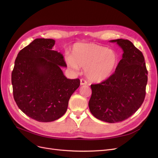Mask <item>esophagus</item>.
<instances>
[{"label":"esophagus","mask_w":158,"mask_h":158,"mask_svg":"<svg viewBox=\"0 0 158 158\" xmlns=\"http://www.w3.org/2000/svg\"><path fill=\"white\" fill-rule=\"evenodd\" d=\"M88 84V82L82 78L80 80V85H86Z\"/></svg>","instance_id":"esophagus-1"}]
</instances>
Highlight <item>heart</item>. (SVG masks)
<instances>
[{"instance_id": "1", "label": "heart", "mask_w": 158, "mask_h": 158, "mask_svg": "<svg viewBox=\"0 0 158 158\" xmlns=\"http://www.w3.org/2000/svg\"><path fill=\"white\" fill-rule=\"evenodd\" d=\"M118 60L116 52L106 47L95 44H77L66 62L74 70L84 69L85 74L90 80L102 82L114 73Z\"/></svg>"}]
</instances>
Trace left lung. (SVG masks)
<instances>
[{
	"label": "left lung",
	"mask_w": 158,
	"mask_h": 158,
	"mask_svg": "<svg viewBox=\"0 0 158 158\" xmlns=\"http://www.w3.org/2000/svg\"><path fill=\"white\" fill-rule=\"evenodd\" d=\"M117 42L123 50V58L107 80L92 84L89 108L93 115L110 123L130 117L142 106L146 95L148 70L142 52L127 40Z\"/></svg>",
	"instance_id": "8db88e82"
}]
</instances>
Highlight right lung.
<instances>
[{
    "label": "right lung",
    "mask_w": 158,
    "mask_h": 158,
    "mask_svg": "<svg viewBox=\"0 0 158 158\" xmlns=\"http://www.w3.org/2000/svg\"><path fill=\"white\" fill-rule=\"evenodd\" d=\"M55 41L35 39L18 52L12 73L13 95L18 107L39 122H51L67 110L69 101L80 86L78 78L68 79L60 52L52 50Z\"/></svg>",
    "instance_id": "obj_1"
}]
</instances>
